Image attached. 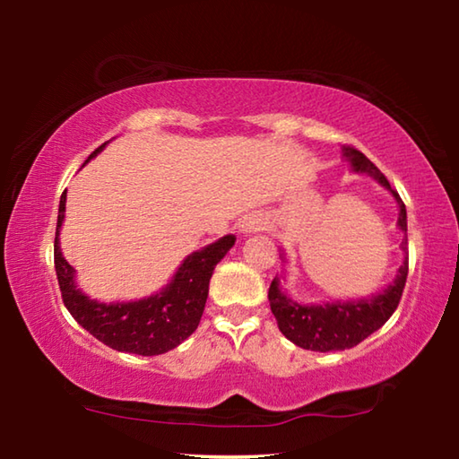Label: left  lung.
I'll list each match as a JSON object with an SVG mask.
<instances>
[{
  "instance_id": "1",
  "label": "left lung",
  "mask_w": 459,
  "mask_h": 459,
  "mask_svg": "<svg viewBox=\"0 0 459 459\" xmlns=\"http://www.w3.org/2000/svg\"><path fill=\"white\" fill-rule=\"evenodd\" d=\"M344 155L352 161L356 172H368L377 180L386 186L397 198L401 208L399 227L407 235V211L403 204L397 190L391 188L386 178L380 174V169L362 152L352 145H344ZM403 248H407V237L403 238ZM409 259L403 263L399 275L386 287L383 293L375 295L370 299L348 301V304H325V306H301L287 299L279 291L277 279L271 281L269 287V304L273 312L279 330L287 340H291L295 346L306 348V351L330 352V351H346L360 344L364 338H368L372 332H377L388 317L397 309L403 290L407 283Z\"/></svg>"
}]
</instances>
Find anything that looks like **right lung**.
<instances>
[{
    "instance_id": "1",
    "label": "right lung",
    "mask_w": 459,
    "mask_h": 459,
    "mask_svg": "<svg viewBox=\"0 0 459 459\" xmlns=\"http://www.w3.org/2000/svg\"><path fill=\"white\" fill-rule=\"evenodd\" d=\"M103 147L105 143L97 147L89 160L95 158ZM65 202L66 190L60 196L56 237H54V269H56L62 301L74 320L99 342L119 352L155 356L182 344L198 328L212 271L235 245V237L227 235L202 251L192 253L178 269L172 283L153 298L131 301V304H99L76 290L74 269L60 253L58 232L65 219Z\"/></svg>"
}]
</instances>
